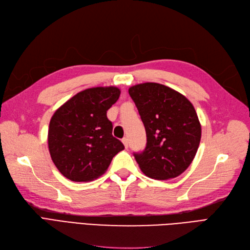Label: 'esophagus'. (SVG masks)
<instances>
[{
    "label": "esophagus",
    "instance_id": "34e87169",
    "mask_svg": "<svg viewBox=\"0 0 250 250\" xmlns=\"http://www.w3.org/2000/svg\"><path fill=\"white\" fill-rule=\"evenodd\" d=\"M122 143L124 144L125 148H128V139H127V138H123V139H122Z\"/></svg>",
    "mask_w": 250,
    "mask_h": 250
}]
</instances>
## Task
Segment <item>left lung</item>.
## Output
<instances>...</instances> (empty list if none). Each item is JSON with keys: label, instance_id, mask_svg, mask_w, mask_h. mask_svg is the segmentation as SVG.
<instances>
[{"label": "left lung", "instance_id": "obj_1", "mask_svg": "<svg viewBox=\"0 0 250 250\" xmlns=\"http://www.w3.org/2000/svg\"><path fill=\"white\" fill-rule=\"evenodd\" d=\"M128 92L147 135L146 148L133 153L142 172L157 180L179 176L193 162L201 139V125L193 104L160 83H141Z\"/></svg>", "mask_w": 250, "mask_h": 250}]
</instances>
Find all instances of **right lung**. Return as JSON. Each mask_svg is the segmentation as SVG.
<instances>
[{
	"label": "right lung",
	"instance_id": "add662e5",
	"mask_svg": "<svg viewBox=\"0 0 250 250\" xmlns=\"http://www.w3.org/2000/svg\"><path fill=\"white\" fill-rule=\"evenodd\" d=\"M121 94L116 86L82 90L52 116L48 146L53 163L72 181H90L107 170L112 157L124 149L112 137L106 112Z\"/></svg>",
	"mask_w": 250,
	"mask_h": 250
}]
</instances>
